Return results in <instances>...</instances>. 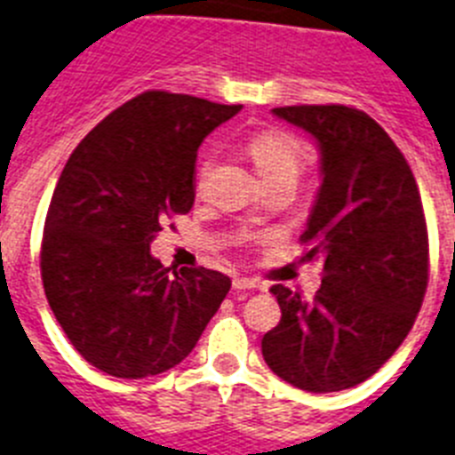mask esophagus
Returning a JSON list of instances; mask_svg holds the SVG:
<instances>
[{
    "label": "esophagus",
    "mask_w": 455,
    "mask_h": 455,
    "mask_svg": "<svg viewBox=\"0 0 455 455\" xmlns=\"http://www.w3.org/2000/svg\"><path fill=\"white\" fill-rule=\"evenodd\" d=\"M235 290H261V285L252 278H234Z\"/></svg>",
    "instance_id": "esophagus-1"
}]
</instances>
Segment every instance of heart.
Masks as SVG:
<instances>
[{"label": "heart", "mask_w": 455, "mask_h": 455, "mask_svg": "<svg viewBox=\"0 0 455 455\" xmlns=\"http://www.w3.org/2000/svg\"><path fill=\"white\" fill-rule=\"evenodd\" d=\"M247 154L259 172L261 182L271 184L280 180L297 182L304 168V151L291 135L283 131H261L247 140ZM208 161H203L198 172H205Z\"/></svg>", "instance_id": "1"}]
</instances>
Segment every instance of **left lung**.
I'll use <instances>...</instances> for the list:
<instances>
[{"instance_id": "obj_1", "label": "left lung", "mask_w": 455, "mask_h": 455, "mask_svg": "<svg viewBox=\"0 0 455 455\" xmlns=\"http://www.w3.org/2000/svg\"><path fill=\"white\" fill-rule=\"evenodd\" d=\"M320 149V189L301 243L323 261L313 301L283 285L278 327L261 339L273 374L308 393H336L390 360L427 287V228L407 158L381 125L343 105L275 107Z\"/></svg>"}]
</instances>
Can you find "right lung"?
I'll list each match as a JSON object with an SVG mask.
<instances>
[{
	"label": "right lung",
	"mask_w": 455,
	"mask_h": 455,
	"mask_svg": "<svg viewBox=\"0 0 455 455\" xmlns=\"http://www.w3.org/2000/svg\"><path fill=\"white\" fill-rule=\"evenodd\" d=\"M240 109L147 91L72 151L48 205L42 280L62 331L100 371L144 379L180 364L231 290L203 266L170 273L149 247L194 205L201 142Z\"/></svg>",
	"instance_id": "obj_1"
}]
</instances>
